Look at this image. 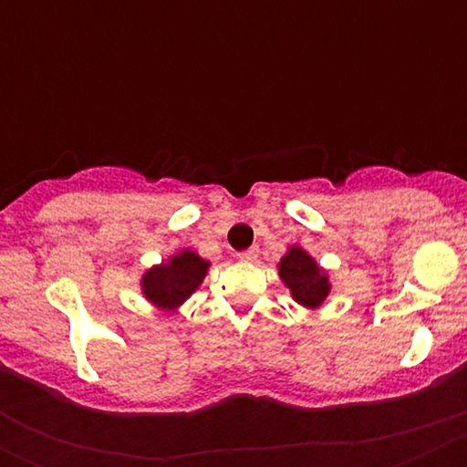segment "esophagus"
Here are the masks:
<instances>
[{
    "label": "esophagus",
    "mask_w": 467,
    "mask_h": 467,
    "mask_svg": "<svg viewBox=\"0 0 467 467\" xmlns=\"http://www.w3.org/2000/svg\"><path fill=\"white\" fill-rule=\"evenodd\" d=\"M239 261H245V264H252V261H256V256H259V250L256 248H250V250H244L239 252Z\"/></svg>",
    "instance_id": "1"
}]
</instances>
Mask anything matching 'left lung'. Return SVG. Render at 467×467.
Segmentation results:
<instances>
[{"label": "left lung", "mask_w": 467, "mask_h": 467, "mask_svg": "<svg viewBox=\"0 0 467 467\" xmlns=\"http://www.w3.org/2000/svg\"><path fill=\"white\" fill-rule=\"evenodd\" d=\"M278 276L285 283L292 298L307 309H318L331 292L329 275L301 245H289L276 265Z\"/></svg>", "instance_id": "left-lung-1"}]
</instances>
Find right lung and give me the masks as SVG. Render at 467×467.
<instances>
[{"instance_id": "obj_1", "label": "right lung", "mask_w": 467, "mask_h": 467, "mask_svg": "<svg viewBox=\"0 0 467 467\" xmlns=\"http://www.w3.org/2000/svg\"><path fill=\"white\" fill-rule=\"evenodd\" d=\"M211 261L202 259L195 250H180L169 261L149 267L140 278L142 296L153 307L164 312H175L192 292L202 285L203 276L208 275Z\"/></svg>"}]
</instances>
